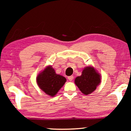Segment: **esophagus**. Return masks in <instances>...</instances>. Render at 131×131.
<instances>
[{
    "label": "esophagus",
    "instance_id": "obj_1",
    "mask_svg": "<svg viewBox=\"0 0 131 131\" xmlns=\"http://www.w3.org/2000/svg\"><path fill=\"white\" fill-rule=\"evenodd\" d=\"M68 80L69 81H72L73 80V76H69L68 77Z\"/></svg>",
    "mask_w": 131,
    "mask_h": 131
}]
</instances>
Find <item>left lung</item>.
I'll use <instances>...</instances> for the list:
<instances>
[{
	"instance_id": "obj_1",
	"label": "left lung",
	"mask_w": 131,
	"mask_h": 131,
	"mask_svg": "<svg viewBox=\"0 0 131 131\" xmlns=\"http://www.w3.org/2000/svg\"><path fill=\"white\" fill-rule=\"evenodd\" d=\"M101 75L94 68L87 66L83 69L80 76L75 79L74 83L84 95H89L96 90L101 83Z\"/></svg>"
}]
</instances>
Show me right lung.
<instances>
[{
	"instance_id": "right-lung-1",
	"label": "right lung",
	"mask_w": 131,
	"mask_h": 131,
	"mask_svg": "<svg viewBox=\"0 0 131 131\" xmlns=\"http://www.w3.org/2000/svg\"><path fill=\"white\" fill-rule=\"evenodd\" d=\"M36 81L43 91L52 97L63 87L66 79L63 76L57 74L52 66H48L37 75Z\"/></svg>"
}]
</instances>
